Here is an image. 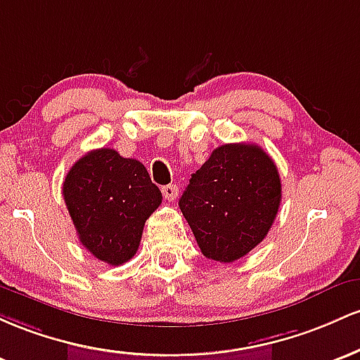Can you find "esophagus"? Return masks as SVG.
<instances>
[{"label":"esophagus","instance_id":"esophagus-1","mask_svg":"<svg viewBox=\"0 0 360 360\" xmlns=\"http://www.w3.org/2000/svg\"><path fill=\"white\" fill-rule=\"evenodd\" d=\"M161 192H163L165 200L168 202H173L179 197V187H176V185H165V187L161 188Z\"/></svg>","mask_w":360,"mask_h":360}]
</instances>
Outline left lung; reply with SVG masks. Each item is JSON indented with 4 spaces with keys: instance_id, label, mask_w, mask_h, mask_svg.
<instances>
[{
    "instance_id": "left-lung-1",
    "label": "left lung",
    "mask_w": 360,
    "mask_h": 360,
    "mask_svg": "<svg viewBox=\"0 0 360 360\" xmlns=\"http://www.w3.org/2000/svg\"><path fill=\"white\" fill-rule=\"evenodd\" d=\"M281 192L278 169L264 149L223 144L193 173L179 205L202 255L231 264L267 236Z\"/></svg>"
}]
</instances>
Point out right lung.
I'll return each mask as SVG.
<instances>
[{
  "label": "right lung",
  "mask_w": 360,
  "mask_h": 360,
  "mask_svg": "<svg viewBox=\"0 0 360 360\" xmlns=\"http://www.w3.org/2000/svg\"><path fill=\"white\" fill-rule=\"evenodd\" d=\"M63 195L79 243L114 267L136 255L144 223L163 199L141 161L110 148L93 149L76 161Z\"/></svg>",
  "instance_id": "right-lung-1"
}]
</instances>
